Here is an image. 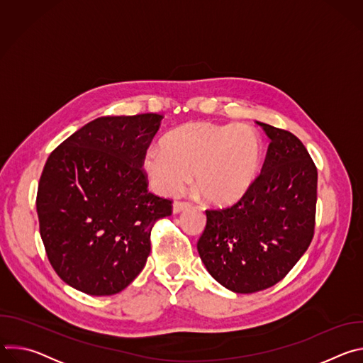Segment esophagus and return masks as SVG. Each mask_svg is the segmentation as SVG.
<instances>
[{"instance_id":"obj_1","label":"esophagus","mask_w":363,"mask_h":363,"mask_svg":"<svg viewBox=\"0 0 363 363\" xmlns=\"http://www.w3.org/2000/svg\"><path fill=\"white\" fill-rule=\"evenodd\" d=\"M191 206V203L189 202H184V201H175L174 202V205H172V211H174V214H179L181 211H184V210H188Z\"/></svg>"}]
</instances>
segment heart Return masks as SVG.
<instances>
[{"instance_id": "heart-1", "label": "heart", "mask_w": 363, "mask_h": 363, "mask_svg": "<svg viewBox=\"0 0 363 363\" xmlns=\"http://www.w3.org/2000/svg\"><path fill=\"white\" fill-rule=\"evenodd\" d=\"M262 161V138L252 128L191 122L171 130L162 149L149 147L143 168L153 188L168 196L181 194L194 174L195 192L224 206L250 191Z\"/></svg>"}]
</instances>
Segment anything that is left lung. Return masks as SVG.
<instances>
[{
  "mask_svg": "<svg viewBox=\"0 0 363 363\" xmlns=\"http://www.w3.org/2000/svg\"><path fill=\"white\" fill-rule=\"evenodd\" d=\"M270 138L262 174L233 206L206 210L196 248L208 273L235 293L283 280L315 234L318 169L293 133L257 122Z\"/></svg>",
  "mask_w": 363,
  "mask_h": 363,
  "instance_id": "left-lung-1",
  "label": "left lung"
}]
</instances>
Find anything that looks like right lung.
I'll use <instances>...</instances> for the list:
<instances>
[{"label":"right lung","mask_w":363,"mask_h":363,"mask_svg":"<svg viewBox=\"0 0 363 363\" xmlns=\"http://www.w3.org/2000/svg\"><path fill=\"white\" fill-rule=\"evenodd\" d=\"M164 116H103L60 143L37 191L40 235L59 277L90 296L128 287L146 264L150 231L172 201L147 191L145 153Z\"/></svg>","instance_id":"obj_1"}]
</instances>
